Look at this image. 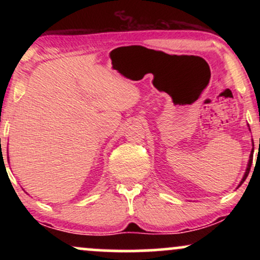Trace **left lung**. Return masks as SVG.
<instances>
[{
	"instance_id": "8db88e82",
	"label": "left lung",
	"mask_w": 260,
	"mask_h": 260,
	"mask_svg": "<svg viewBox=\"0 0 260 260\" xmlns=\"http://www.w3.org/2000/svg\"><path fill=\"white\" fill-rule=\"evenodd\" d=\"M250 159H249V161H248V165H247V170H246V172H244V176H243V178H242V181H241V184L243 183L244 181H246V178H247V176H248V174H249V171H250V166H252V160H253V149H252V151H250ZM240 184V186H241Z\"/></svg>"
}]
</instances>
